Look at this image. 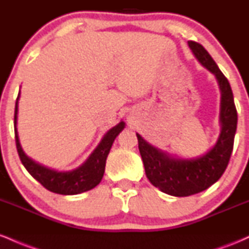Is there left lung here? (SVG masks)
<instances>
[{
  "label": "left lung",
  "mask_w": 249,
  "mask_h": 249,
  "mask_svg": "<svg viewBox=\"0 0 249 249\" xmlns=\"http://www.w3.org/2000/svg\"><path fill=\"white\" fill-rule=\"evenodd\" d=\"M187 43L202 67L215 76L220 88L221 130L215 145L202 156L184 159L152 146L137 133L147 179L161 192L173 196H188L202 192L218 181L230 161L238 124V113L228 79L201 44L193 41Z\"/></svg>",
  "instance_id": "left-lung-1"
}]
</instances>
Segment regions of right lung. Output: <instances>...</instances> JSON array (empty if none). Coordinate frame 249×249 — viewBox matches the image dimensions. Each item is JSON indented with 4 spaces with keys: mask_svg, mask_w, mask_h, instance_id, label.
Listing matches in <instances>:
<instances>
[{
    "mask_svg": "<svg viewBox=\"0 0 249 249\" xmlns=\"http://www.w3.org/2000/svg\"><path fill=\"white\" fill-rule=\"evenodd\" d=\"M19 93L17 96L15 105V116H14V126H15V141L17 152L21 159L23 166L37 181L41 182L47 190L57 194H64V196H73L87 191L92 190L101 182L104 176L105 162H107V154L110 152L111 146L115 142L116 137L122 132L125 127V123L121 122L107 131L97 145V147L92 151V153L88 157L81 166L71 171H56L53 168L45 167L38 164L35 160L29 158L24 151L22 150L19 144L18 133H17V112H18V99Z\"/></svg>",
    "mask_w": 249,
    "mask_h": 249,
    "instance_id": "1",
    "label": "right lung"
}]
</instances>
